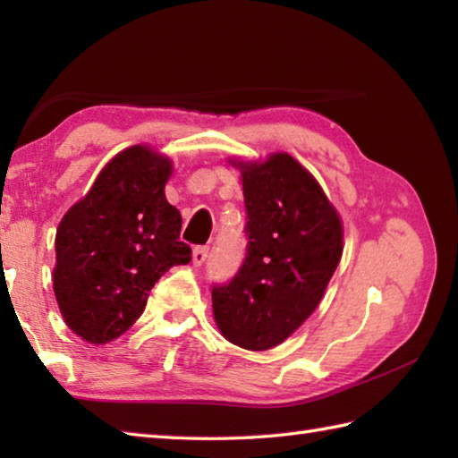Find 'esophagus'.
Segmentation results:
<instances>
[{
    "label": "esophagus",
    "instance_id": "34e87169",
    "mask_svg": "<svg viewBox=\"0 0 458 458\" xmlns=\"http://www.w3.org/2000/svg\"><path fill=\"white\" fill-rule=\"evenodd\" d=\"M208 251H210V248L208 246H197L192 250V264L194 266H202L204 261H207V258H208Z\"/></svg>",
    "mask_w": 458,
    "mask_h": 458
}]
</instances>
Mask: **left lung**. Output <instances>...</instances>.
I'll return each mask as SVG.
<instances>
[{
  "instance_id": "8db88e82",
  "label": "left lung",
  "mask_w": 458,
  "mask_h": 458,
  "mask_svg": "<svg viewBox=\"0 0 458 458\" xmlns=\"http://www.w3.org/2000/svg\"><path fill=\"white\" fill-rule=\"evenodd\" d=\"M246 258L212 285L216 325L230 343L267 350L317 309L343 256V224L323 189L287 153L242 165Z\"/></svg>"
}]
</instances>
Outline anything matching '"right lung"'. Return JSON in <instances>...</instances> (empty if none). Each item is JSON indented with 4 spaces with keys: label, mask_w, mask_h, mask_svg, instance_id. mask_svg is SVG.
Returning a JSON list of instances; mask_svg holds the SVG:
<instances>
[{
    "label": "right lung",
    "mask_w": 458,
    "mask_h": 458,
    "mask_svg": "<svg viewBox=\"0 0 458 458\" xmlns=\"http://www.w3.org/2000/svg\"><path fill=\"white\" fill-rule=\"evenodd\" d=\"M169 177L167 157L133 145L58 224L56 303L66 325L92 344L123 335L165 271L191 261L192 250L179 238L181 214L165 199Z\"/></svg>",
    "instance_id": "add662e5"
}]
</instances>
